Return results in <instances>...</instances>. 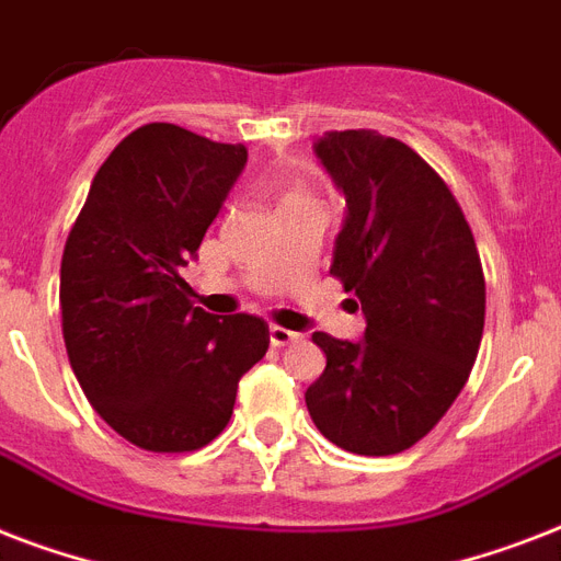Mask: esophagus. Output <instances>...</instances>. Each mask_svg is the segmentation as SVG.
I'll use <instances>...</instances> for the list:
<instances>
[{
	"label": "esophagus",
	"instance_id": "34e87169",
	"mask_svg": "<svg viewBox=\"0 0 561 561\" xmlns=\"http://www.w3.org/2000/svg\"><path fill=\"white\" fill-rule=\"evenodd\" d=\"M299 337H302V334L290 332V329H285V325H271V346H276V350L297 343Z\"/></svg>",
	"mask_w": 561,
	"mask_h": 561
}]
</instances>
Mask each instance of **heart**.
<instances>
[{
  "label": "heart",
  "mask_w": 561,
  "mask_h": 561,
  "mask_svg": "<svg viewBox=\"0 0 561 561\" xmlns=\"http://www.w3.org/2000/svg\"><path fill=\"white\" fill-rule=\"evenodd\" d=\"M294 197H308V194L299 192V188H290V192H285V201H294Z\"/></svg>",
  "instance_id": "heart-1"
}]
</instances>
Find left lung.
Segmentation results:
<instances>
[{
  "label": "left lung",
  "instance_id": "1",
  "mask_svg": "<svg viewBox=\"0 0 561 561\" xmlns=\"http://www.w3.org/2000/svg\"><path fill=\"white\" fill-rule=\"evenodd\" d=\"M317 157L346 194L332 276L355 290L358 343L314 332L325 369L306 390L329 443L364 457L416 445L469 381L486 317L478 244L445 180L392 136L329 130Z\"/></svg>",
  "mask_w": 561,
  "mask_h": 561
}]
</instances>
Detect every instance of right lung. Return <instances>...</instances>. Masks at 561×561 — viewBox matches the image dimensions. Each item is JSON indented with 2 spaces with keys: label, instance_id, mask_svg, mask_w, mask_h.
Masks as SVG:
<instances>
[{
  "label": "right lung",
  "instance_id": "right-lung-1",
  "mask_svg": "<svg viewBox=\"0 0 561 561\" xmlns=\"http://www.w3.org/2000/svg\"><path fill=\"white\" fill-rule=\"evenodd\" d=\"M247 162L244 145L153 122L92 178L60 262L72 373L104 422L145 451L180 454L227 427L241 375L267 352L262 317L218 320L180 276Z\"/></svg>",
  "mask_w": 561,
  "mask_h": 561
}]
</instances>
